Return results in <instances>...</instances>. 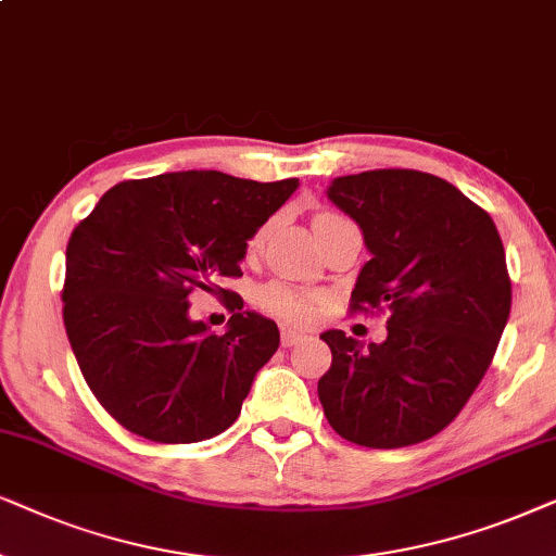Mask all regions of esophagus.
Masks as SVG:
<instances>
[{"label": "esophagus", "mask_w": 556, "mask_h": 556, "mask_svg": "<svg viewBox=\"0 0 556 556\" xmlns=\"http://www.w3.org/2000/svg\"><path fill=\"white\" fill-rule=\"evenodd\" d=\"M302 338H305V336H302V332L292 330V328H282V345H285V348H290V345H298Z\"/></svg>", "instance_id": "1"}]
</instances>
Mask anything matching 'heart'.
<instances>
[{"label":"heart","mask_w":556,"mask_h":556,"mask_svg":"<svg viewBox=\"0 0 556 556\" xmlns=\"http://www.w3.org/2000/svg\"><path fill=\"white\" fill-rule=\"evenodd\" d=\"M328 218H336V213H317L313 226L323 224V220ZM266 228L269 226H262L258 231L251 236L249 241V249H258L266 239ZM258 305L264 309H269L271 315L282 317L287 323H307L309 317H313V300L307 298L305 292L294 290L290 285H282V282H271L262 287V292H258Z\"/></svg>","instance_id":"obj_1"}]
</instances>
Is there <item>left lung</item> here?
<instances>
[{"label":"left lung","mask_w":556,"mask_h":556,"mask_svg":"<svg viewBox=\"0 0 556 556\" xmlns=\"http://www.w3.org/2000/svg\"><path fill=\"white\" fill-rule=\"evenodd\" d=\"M328 198L364 231L371 258L351 313L387 309L383 343L323 332L332 364L317 396L340 438L374 450L442 432L478 389L510 313L498 228L455 185L419 169L336 177Z\"/></svg>","instance_id":"1"}]
</instances>
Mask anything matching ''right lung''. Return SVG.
Here are the masks:
<instances>
[{
  "label": "right lung",
  "instance_id": "right-lung-1",
  "mask_svg": "<svg viewBox=\"0 0 556 556\" xmlns=\"http://www.w3.org/2000/svg\"><path fill=\"white\" fill-rule=\"evenodd\" d=\"M218 169L124 180L73 228L63 323L80 374L129 432L165 445L211 440L239 419L277 353L274 320L247 313L218 279L241 277L249 239L298 190ZM195 289L232 294L224 337L190 321Z\"/></svg>",
  "mask_w": 556,
  "mask_h": 556
}]
</instances>
